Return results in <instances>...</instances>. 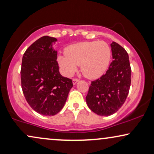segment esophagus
Masks as SVG:
<instances>
[{"instance_id": "1", "label": "esophagus", "mask_w": 154, "mask_h": 154, "mask_svg": "<svg viewBox=\"0 0 154 154\" xmlns=\"http://www.w3.org/2000/svg\"><path fill=\"white\" fill-rule=\"evenodd\" d=\"M77 82H79V79H77V78H74L73 79H72V82H73L74 85H75L76 83H77Z\"/></svg>"}]
</instances>
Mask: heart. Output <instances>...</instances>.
<instances>
[{
  "label": "heart",
  "instance_id": "b5f03b06",
  "mask_svg": "<svg viewBox=\"0 0 154 154\" xmlns=\"http://www.w3.org/2000/svg\"><path fill=\"white\" fill-rule=\"evenodd\" d=\"M66 56H60L58 61L63 73L73 75L77 66L85 77L97 79L105 73L110 63L111 51L106 42L85 41L69 45L65 48Z\"/></svg>",
  "mask_w": 154,
  "mask_h": 154
}]
</instances>
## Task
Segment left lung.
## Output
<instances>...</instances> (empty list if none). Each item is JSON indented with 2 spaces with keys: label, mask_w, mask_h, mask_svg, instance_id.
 I'll use <instances>...</instances> for the list:
<instances>
[{
  "label": "left lung",
  "mask_w": 154,
  "mask_h": 154,
  "mask_svg": "<svg viewBox=\"0 0 154 154\" xmlns=\"http://www.w3.org/2000/svg\"><path fill=\"white\" fill-rule=\"evenodd\" d=\"M113 61L100 78L92 81L86 102L92 111L100 116L116 112L126 100L131 84V67L128 52L121 45L111 44Z\"/></svg>",
  "instance_id": "obj_1"
}]
</instances>
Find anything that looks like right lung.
<instances>
[{"label":"right lung","instance_id":"add662e5","mask_svg":"<svg viewBox=\"0 0 154 154\" xmlns=\"http://www.w3.org/2000/svg\"><path fill=\"white\" fill-rule=\"evenodd\" d=\"M56 38L43 36L26 49L22 58L21 82L25 99L42 115L54 116L62 109L73 86L71 79L59 71Z\"/></svg>","mask_w":154,"mask_h":154}]
</instances>
